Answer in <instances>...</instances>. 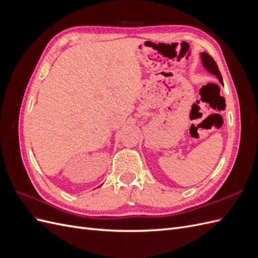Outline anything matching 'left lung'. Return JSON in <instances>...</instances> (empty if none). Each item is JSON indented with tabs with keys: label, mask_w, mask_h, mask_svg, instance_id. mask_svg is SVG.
Returning a JSON list of instances; mask_svg holds the SVG:
<instances>
[{
	"label": "left lung",
	"mask_w": 258,
	"mask_h": 258,
	"mask_svg": "<svg viewBox=\"0 0 258 258\" xmlns=\"http://www.w3.org/2000/svg\"><path fill=\"white\" fill-rule=\"evenodd\" d=\"M201 59H202V63H204V67L208 70L209 72H211L212 74H214L220 82L223 84V79L220 70H218V67L216 64V62L214 61V59L210 56L208 52H202L201 53Z\"/></svg>",
	"instance_id": "1"
}]
</instances>
